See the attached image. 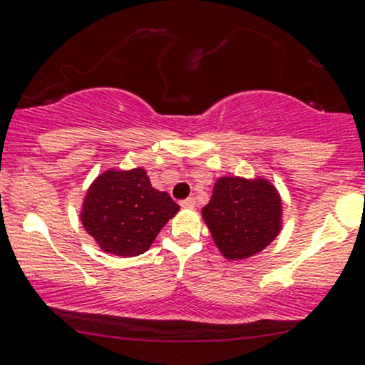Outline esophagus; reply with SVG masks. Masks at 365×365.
<instances>
[{"mask_svg":"<svg viewBox=\"0 0 365 365\" xmlns=\"http://www.w3.org/2000/svg\"><path fill=\"white\" fill-rule=\"evenodd\" d=\"M194 205H195L194 197H188V199L182 200V207H194Z\"/></svg>","mask_w":365,"mask_h":365,"instance_id":"obj_1","label":"esophagus"}]
</instances>
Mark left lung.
<instances>
[{"mask_svg": "<svg viewBox=\"0 0 365 365\" xmlns=\"http://www.w3.org/2000/svg\"><path fill=\"white\" fill-rule=\"evenodd\" d=\"M214 243L227 260L253 257L277 238L282 225L279 192L263 178L222 177L202 209Z\"/></svg>", "mask_w": 365, "mask_h": 365, "instance_id": "8db88e82", "label": "left lung"}]
</instances>
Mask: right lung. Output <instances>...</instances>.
Masks as SVG:
<instances>
[{
  "label": "right lung",
  "instance_id": "1",
  "mask_svg": "<svg viewBox=\"0 0 365 365\" xmlns=\"http://www.w3.org/2000/svg\"><path fill=\"white\" fill-rule=\"evenodd\" d=\"M178 209L166 192L151 187L143 168L107 170L88 188L81 222L103 252L135 257L151 247Z\"/></svg>",
  "mask_w": 365,
  "mask_h": 365
}]
</instances>
